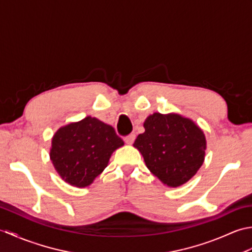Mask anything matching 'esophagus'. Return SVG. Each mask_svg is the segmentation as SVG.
Masks as SVG:
<instances>
[{
	"label": "esophagus",
	"instance_id": "obj_1",
	"mask_svg": "<svg viewBox=\"0 0 252 252\" xmlns=\"http://www.w3.org/2000/svg\"><path fill=\"white\" fill-rule=\"evenodd\" d=\"M134 140H135V134H129V135H126V137H125V142L126 143V144H129V145H131V144L134 142Z\"/></svg>",
	"mask_w": 252,
	"mask_h": 252
}]
</instances>
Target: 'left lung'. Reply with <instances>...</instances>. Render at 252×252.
<instances>
[{
    "label": "left lung",
    "instance_id": "obj_1",
    "mask_svg": "<svg viewBox=\"0 0 252 252\" xmlns=\"http://www.w3.org/2000/svg\"><path fill=\"white\" fill-rule=\"evenodd\" d=\"M145 132L134 147L151 172L170 187L186 183L205 160L206 137L191 120L176 114L156 112L144 122Z\"/></svg>",
    "mask_w": 252,
    "mask_h": 252
}]
</instances>
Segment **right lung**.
Returning a JSON list of instances; mask_svg holds the SVG:
<instances>
[{
  "label": "right lung",
  "instance_id": "add662e5",
  "mask_svg": "<svg viewBox=\"0 0 252 252\" xmlns=\"http://www.w3.org/2000/svg\"><path fill=\"white\" fill-rule=\"evenodd\" d=\"M122 145L123 141L114 127L87 117L55 133L50 157L63 180L85 187L103 172L111 154Z\"/></svg>",
  "mask_w": 252,
  "mask_h": 252
}]
</instances>
